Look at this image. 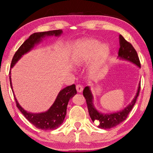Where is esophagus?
<instances>
[{
    "instance_id": "1",
    "label": "esophagus",
    "mask_w": 153,
    "mask_h": 153,
    "mask_svg": "<svg viewBox=\"0 0 153 153\" xmlns=\"http://www.w3.org/2000/svg\"><path fill=\"white\" fill-rule=\"evenodd\" d=\"M76 91H78V92H82V91L83 90V87L81 86V85H76Z\"/></svg>"
}]
</instances>
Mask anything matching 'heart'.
Wrapping results in <instances>:
<instances>
[{"label": "heart", "instance_id": "obj_1", "mask_svg": "<svg viewBox=\"0 0 153 153\" xmlns=\"http://www.w3.org/2000/svg\"><path fill=\"white\" fill-rule=\"evenodd\" d=\"M95 50L96 52L94 54V62L91 65V70L93 73H97L103 66L109 53V48L106 44L100 45V42L97 40L88 39L78 44L71 55L73 63L76 65H82L88 62Z\"/></svg>", "mask_w": 153, "mask_h": 153}]
</instances>
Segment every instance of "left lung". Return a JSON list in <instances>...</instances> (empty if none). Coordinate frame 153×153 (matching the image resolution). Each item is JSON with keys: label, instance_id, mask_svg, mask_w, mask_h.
<instances>
[{"label": "left lung", "instance_id": "8db88e82", "mask_svg": "<svg viewBox=\"0 0 153 153\" xmlns=\"http://www.w3.org/2000/svg\"><path fill=\"white\" fill-rule=\"evenodd\" d=\"M120 48L118 50V58L120 60L127 61L134 64L138 67H141V64L137 53L130 42H127L121 35H119ZM140 90V82L139 83L137 93L131 103H129L124 109L114 113H103L98 111L94 105V96L90 87L86 86L83 90L84 97H85L88 112L91 119L93 122L97 121L98 128L102 129H109L123 123L127 118L129 113L136 102L137 97L139 96Z\"/></svg>", "mask_w": 153, "mask_h": 153}]
</instances>
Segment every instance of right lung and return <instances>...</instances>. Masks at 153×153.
I'll return each instance as SVG.
<instances>
[{"instance_id":"1","label":"right lung","mask_w":153,"mask_h":153,"mask_svg":"<svg viewBox=\"0 0 153 153\" xmlns=\"http://www.w3.org/2000/svg\"><path fill=\"white\" fill-rule=\"evenodd\" d=\"M63 33L62 30H53L46 32H39L32 34L25 41L23 42L19 49L17 50L11 63V69L14 66L16 63L22 58V57L33 49L35 45L41 42L43 39L49 36H59ZM11 69L10 70V86L13 91V96L16 102L17 107L24 115L25 117L30 123L39 129L43 130H53L59 128L65 119L67 113V107L69 101L74 95L76 94V87L74 84L67 86L61 90L57 94L56 100L48 110L39 113H30L25 111L18 103L13 91Z\"/></svg>"}]
</instances>
